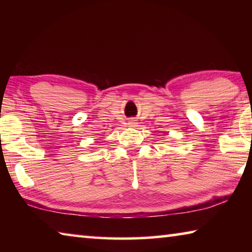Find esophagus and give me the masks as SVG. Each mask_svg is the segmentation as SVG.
I'll use <instances>...</instances> for the list:
<instances>
[{"label":"esophagus","instance_id":"34e87169","mask_svg":"<svg viewBox=\"0 0 252 252\" xmlns=\"http://www.w3.org/2000/svg\"><path fill=\"white\" fill-rule=\"evenodd\" d=\"M129 126H136V122H135L134 119H131V120L129 121Z\"/></svg>","mask_w":252,"mask_h":252}]
</instances>
